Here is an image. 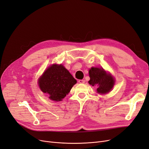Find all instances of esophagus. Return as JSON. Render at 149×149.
I'll list each match as a JSON object with an SVG mask.
<instances>
[{"label": "esophagus", "mask_w": 149, "mask_h": 149, "mask_svg": "<svg viewBox=\"0 0 149 149\" xmlns=\"http://www.w3.org/2000/svg\"><path fill=\"white\" fill-rule=\"evenodd\" d=\"M79 83H85V80H79Z\"/></svg>", "instance_id": "1"}]
</instances>
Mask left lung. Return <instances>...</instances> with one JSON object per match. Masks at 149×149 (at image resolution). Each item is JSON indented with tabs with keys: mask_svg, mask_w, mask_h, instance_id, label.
<instances>
[{
	"mask_svg": "<svg viewBox=\"0 0 149 149\" xmlns=\"http://www.w3.org/2000/svg\"><path fill=\"white\" fill-rule=\"evenodd\" d=\"M89 83L93 86L97 87V91L99 94L109 93L114 85L113 77L107 74L102 68H91L89 70Z\"/></svg>",
	"mask_w": 149,
	"mask_h": 149,
	"instance_id": "left-lung-1",
	"label": "left lung"
}]
</instances>
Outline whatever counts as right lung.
<instances>
[{
    "mask_svg": "<svg viewBox=\"0 0 149 149\" xmlns=\"http://www.w3.org/2000/svg\"><path fill=\"white\" fill-rule=\"evenodd\" d=\"M77 83L69 71L63 65L53 64L39 80V86L44 93L49 94V99L61 101Z\"/></svg>",
    "mask_w": 149,
    "mask_h": 149,
    "instance_id": "1",
    "label": "right lung"
}]
</instances>
